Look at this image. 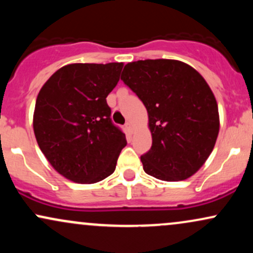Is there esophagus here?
Wrapping results in <instances>:
<instances>
[{"label":"esophagus","mask_w":253,"mask_h":253,"mask_svg":"<svg viewBox=\"0 0 253 253\" xmlns=\"http://www.w3.org/2000/svg\"><path fill=\"white\" fill-rule=\"evenodd\" d=\"M125 128H126L127 130H128L129 133H132V132H133V125L130 124L129 121H127L126 125H125Z\"/></svg>","instance_id":"34e87169"}]
</instances>
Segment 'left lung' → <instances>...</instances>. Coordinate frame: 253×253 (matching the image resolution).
Instances as JSON below:
<instances>
[{"instance_id": "left-lung-1", "label": "left lung", "mask_w": 253, "mask_h": 253, "mask_svg": "<svg viewBox=\"0 0 253 253\" xmlns=\"http://www.w3.org/2000/svg\"><path fill=\"white\" fill-rule=\"evenodd\" d=\"M121 80L143 101L152 135L144 171L178 182L201 169L216 143L217 103L206 80L187 63L146 59L125 65Z\"/></svg>"}]
</instances>
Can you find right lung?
Segmentation results:
<instances>
[{"label": "right lung", "mask_w": 253, "mask_h": 253, "mask_svg": "<svg viewBox=\"0 0 253 253\" xmlns=\"http://www.w3.org/2000/svg\"><path fill=\"white\" fill-rule=\"evenodd\" d=\"M124 63L63 66L38 94L33 114L37 143L58 173L81 184L114 172L126 136L110 120L106 98Z\"/></svg>", "instance_id": "1"}]
</instances>
